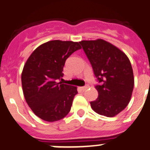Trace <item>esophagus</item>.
Wrapping results in <instances>:
<instances>
[{"label": "esophagus", "mask_w": 150, "mask_h": 150, "mask_svg": "<svg viewBox=\"0 0 150 150\" xmlns=\"http://www.w3.org/2000/svg\"><path fill=\"white\" fill-rule=\"evenodd\" d=\"M88 86H84V87H81V90H82V91H84V90H87V88H88Z\"/></svg>", "instance_id": "1"}]
</instances>
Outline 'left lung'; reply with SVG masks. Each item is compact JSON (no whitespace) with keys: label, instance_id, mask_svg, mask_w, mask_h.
<instances>
[{"label":"left lung","instance_id":"1","mask_svg":"<svg viewBox=\"0 0 150 150\" xmlns=\"http://www.w3.org/2000/svg\"><path fill=\"white\" fill-rule=\"evenodd\" d=\"M79 44L100 83L96 86L98 96L90 102L91 108L98 115L116 116L130 102L134 86L128 57L119 48L100 38L81 41Z\"/></svg>","mask_w":150,"mask_h":150}]
</instances>
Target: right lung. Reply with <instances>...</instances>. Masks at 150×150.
Returning <instances> with one entry per match:
<instances>
[{
  "instance_id": "right-lung-1",
  "label": "right lung",
  "mask_w": 150,
  "mask_h": 150,
  "mask_svg": "<svg viewBox=\"0 0 150 150\" xmlns=\"http://www.w3.org/2000/svg\"><path fill=\"white\" fill-rule=\"evenodd\" d=\"M79 42L54 40L41 44L30 55L22 72L25 100L33 113L47 122H55L69 113L77 87L63 84V67Z\"/></svg>"
}]
</instances>
